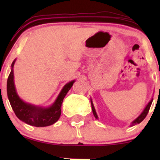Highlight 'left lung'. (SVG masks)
I'll return each mask as SVG.
<instances>
[{"label":"left lung","mask_w":160,"mask_h":160,"mask_svg":"<svg viewBox=\"0 0 160 160\" xmlns=\"http://www.w3.org/2000/svg\"><path fill=\"white\" fill-rule=\"evenodd\" d=\"M152 102H153V100H151V101H150V102H149V103H148V105H147V107L145 108V109L144 110V111H143L142 113H141V114L140 116H139L138 117L136 120H135L133 121L132 123V125H131V126H135V125H136V124H138V123H140L141 122H142V121L144 120V119L145 118V117H147V115H148V112H149V110H150V106H151ZM91 104H92V109L93 114H94L95 118L98 119V116H97V114H96V112H95V108H94V106H93L92 102H91Z\"/></svg>","instance_id":"8db88e82"}]
</instances>
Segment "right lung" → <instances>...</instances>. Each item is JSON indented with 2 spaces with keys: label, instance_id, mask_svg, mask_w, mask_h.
<instances>
[{
  "label": "right lung",
  "instance_id": "right-lung-1",
  "mask_svg": "<svg viewBox=\"0 0 160 160\" xmlns=\"http://www.w3.org/2000/svg\"><path fill=\"white\" fill-rule=\"evenodd\" d=\"M15 61L12 63V70L7 79V91L11 107L13 110L16 117L25 123L36 127L50 126L58 121L61 115V107L63 99L68 92L72 87L74 80L68 82L64 86L58 95V98L52 106L47 108H43L33 106L25 103L19 98L16 92L13 81V71L12 68Z\"/></svg>",
  "mask_w": 160,
  "mask_h": 160
}]
</instances>
